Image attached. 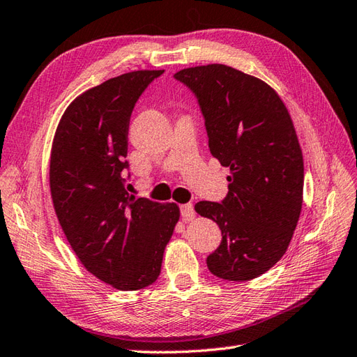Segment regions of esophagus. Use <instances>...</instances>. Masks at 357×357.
I'll return each mask as SVG.
<instances>
[{"mask_svg":"<svg viewBox=\"0 0 357 357\" xmlns=\"http://www.w3.org/2000/svg\"><path fill=\"white\" fill-rule=\"evenodd\" d=\"M180 212H181V218H183V221H191L195 217L194 206L191 203L181 204L180 206Z\"/></svg>","mask_w":357,"mask_h":357,"instance_id":"34e87169","label":"esophagus"}]
</instances>
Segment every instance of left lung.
I'll return each mask as SVG.
<instances>
[{"mask_svg":"<svg viewBox=\"0 0 357 357\" xmlns=\"http://www.w3.org/2000/svg\"><path fill=\"white\" fill-rule=\"evenodd\" d=\"M174 77L199 99L211 154L231 171L223 202L195 204L223 235L206 264L227 281L258 278L286 253L303 208L304 160L291 117L271 85L232 67H191Z\"/></svg>","mask_w":357,"mask_h":357,"instance_id":"left-lung-1","label":"left lung"}]
</instances>
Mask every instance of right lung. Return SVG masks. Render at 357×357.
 Returning <instances> with one entry per match:
<instances>
[{"mask_svg":"<svg viewBox=\"0 0 357 357\" xmlns=\"http://www.w3.org/2000/svg\"><path fill=\"white\" fill-rule=\"evenodd\" d=\"M163 70L112 77L62 114L50 155L53 208L79 261L119 290L151 286L180 218L176 203L136 199L125 189L128 126L140 94Z\"/></svg>","mask_w":357,"mask_h":357,"instance_id":"obj_1","label":"right lung"}]
</instances>
